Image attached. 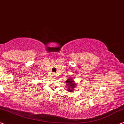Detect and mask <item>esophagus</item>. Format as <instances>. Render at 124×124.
Wrapping results in <instances>:
<instances>
[{
	"instance_id": "1",
	"label": "esophagus",
	"mask_w": 124,
	"mask_h": 124,
	"mask_svg": "<svg viewBox=\"0 0 124 124\" xmlns=\"http://www.w3.org/2000/svg\"><path fill=\"white\" fill-rule=\"evenodd\" d=\"M53 76H54H54H54V75H53Z\"/></svg>"
}]
</instances>
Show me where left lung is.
<instances>
[{"label": "left lung", "instance_id": "8db88e82", "mask_svg": "<svg viewBox=\"0 0 124 124\" xmlns=\"http://www.w3.org/2000/svg\"><path fill=\"white\" fill-rule=\"evenodd\" d=\"M66 84H67V90L69 92H74L75 88L76 87V85H77V83H75L74 81V79L71 77H70L66 80Z\"/></svg>", "mask_w": 124, "mask_h": 124}]
</instances>
